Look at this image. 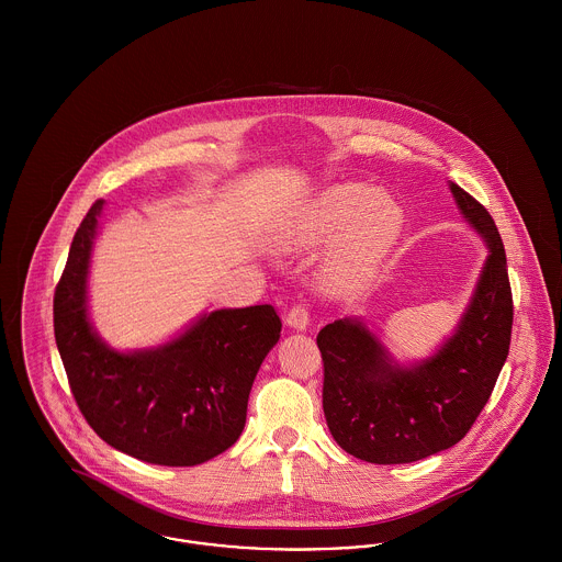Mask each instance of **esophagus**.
I'll return each instance as SVG.
<instances>
[{"mask_svg": "<svg viewBox=\"0 0 562 562\" xmlns=\"http://www.w3.org/2000/svg\"><path fill=\"white\" fill-rule=\"evenodd\" d=\"M285 322H288L292 328H296V330H305V328L310 326V314H307V310H305L303 305H294V307L288 312Z\"/></svg>", "mask_w": 562, "mask_h": 562, "instance_id": "34e87169", "label": "esophagus"}]
</instances>
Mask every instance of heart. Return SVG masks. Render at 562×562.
Listing matches in <instances>:
<instances>
[{"instance_id":"1","label":"heart","mask_w":562,"mask_h":562,"mask_svg":"<svg viewBox=\"0 0 562 562\" xmlns=\"http://www.w3.org/2000/svg\"><path fill=\"white\" fill-rule=\"evenodd\" d=\"M402 221V207L387 192L366 183H337L292 214L277 244L283 250H301L339 238L322 270V283L328 290H344L394 244Z\"/></svg>"}]
</instances>
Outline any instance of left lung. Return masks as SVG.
<instances>
[{
	"label": "left lung",
	"mask_w": 562,
	"mask_h": 562,
	"mask_svg": "<svg viewBox=\"0 0 562 562\" xmlns=\"http://www.w3.org/2000/svg\"><path fill=\"white\" fill-rule=\"evenodd\" d=\"M450 190L488 248L454 335L432 357L406 368L357 318L335 321L318 333L328 430L341 450L368 463H413L459 443L508 357L513 294L504 244L484 205L457 183Z\"/></svg>",
	"instance_id": "left-lung-1"
}]
</instances>
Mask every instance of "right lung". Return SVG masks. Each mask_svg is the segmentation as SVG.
Listing matches in <instances>:
<instances>
[{"label":"right lung","instance_id":"obj_1","mask_svg":"<svg viewBox=\"0 0 562 562\" xmlns=\"http://www.w3.org/2000/svg\"><path fill=\"white\" fill-rule=\"evenodd\" d=\"M103 201L83 216L54 294V333L74 398L112 448L192 468L232 448L257 370L281 335L272 305L205 314L158 348L119 352L88 321V266Z\"/></svg>","mask_w":562,"mask_h":562}]
</instances>
